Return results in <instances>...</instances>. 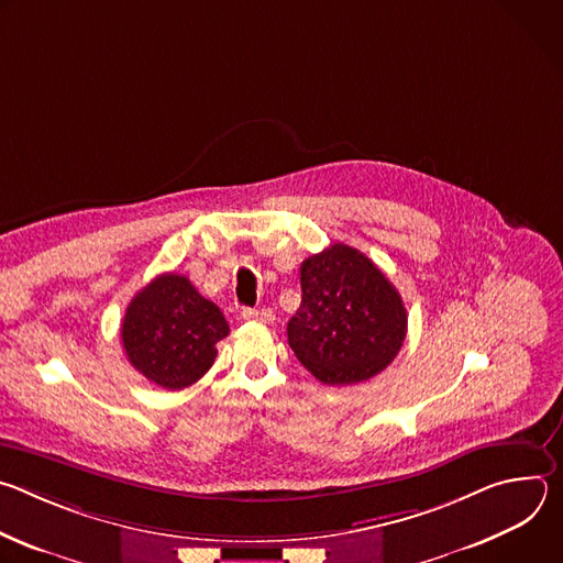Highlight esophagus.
<instances>
[{"instance_id": "obj_1", "label": "esophagus", "mask_w": 563, "mask_h": 563, "mask_svg": "<svg viewBox=\"0 0 563 563\" xmlns=\"http://www.w3.org/2000/svg\"><path fill=\"white\" fill-rule=\"evenodd\" d=\"M240 316H243V320H250V323H272L274 320V313L269 309L245 307L243 311H240Z\"/></svg>"}]
</instances>
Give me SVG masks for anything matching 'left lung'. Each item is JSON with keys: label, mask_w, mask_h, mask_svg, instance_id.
Here are the masks:
<instances>
[{"label": "left lung", "mask_w": 563, "mask_h": 563, "mask_svg": "<svg viewBox=\"0 0 563 563\" xmlns=\"http://www.w3.org/2000/svg\"><path fill=\"white\" fill-rule=\"evenodd\" d=\"M302 300L287 323L296 358L328 385L383 372L408 332L396 287L358 250L336 243L300 265Z\"/></svg>", "instance_id": "obj_1"}]
</instances>
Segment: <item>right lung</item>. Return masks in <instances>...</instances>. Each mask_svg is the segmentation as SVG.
<instances>
[{
	"label": "right lung",
	"instance_id": "right-lung-1",
	"mask_svg": "<svg viewBox=\"0 0 563 563\" xmlns=\"http://www.w3.org/2000/svg\"><path fill=\"white\" fill-rule=\"evenodd\" d=\"M120 332L129 363L144 378L185 389L213 365L229 325L187 276L159 274L133 296Z\"/></svg>",
	"mask_w": 563,
	"mask_h": 563
}]
</instances>
